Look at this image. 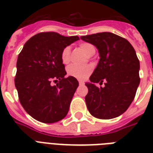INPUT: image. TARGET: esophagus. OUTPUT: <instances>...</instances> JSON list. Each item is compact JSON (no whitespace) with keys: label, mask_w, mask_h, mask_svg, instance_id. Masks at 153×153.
Wrapping results in <instances>:
<instances>
[{"label":"esophagus","mask_w":153,"mask_h":153,"mask_svg":"<svg viewBox=\"0 0 153 153\" xmlns=\"http://www.w3.org/2000/svg\"><path fill=\"white\" fill-rule=\"evenodd\" d=\"M79 85H84V84H85V82H84L83 81H79Z\"/></svg>","instance_id":"1"}]
</instances>
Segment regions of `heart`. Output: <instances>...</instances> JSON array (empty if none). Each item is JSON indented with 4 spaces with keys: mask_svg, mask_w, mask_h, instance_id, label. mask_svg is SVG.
Segmentation results:
<instances>
[{
    "mask_svg": "<svg viewBox=\"0 0 153 153\" xmlns=\"http://www.w3.org/2000/svg\"><path fill=\"white\" fill-rule=\"evenodd\" d=\"M79 48L88 57H91L95 53V48L94 45L89 43H82L80 44ZM70 54H71V49L69 47H66L62 49L61 52V59L63 63H67L70 61ZM92 71H93V67L91 65H86L85 67H78L75 65H71L67 69L68 75L80 80L86 79L91 74Z\"/></svg>",
    "mask_w": 153,
    "mask_h": 153,
    "instance_id": "1",
    "label": "heart"
}]
</instances>
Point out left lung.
Masks as SVG:
<instances>
[{
  "label": "left lung",
  "mask_w": 153,
  "mask_h": 153,
  "mask_svg": "<svg viewBox=\"0 0 153 153\" xmlns=\"http://www.w3.org/2000/svg\"><path fill=\"white\" fill-rule=\"evenodd\" d=\"M99 52L98 66L86 82V106L92 116L112 119L125 113L135 98L140 84V62L136 51L125 38L111 32L82 36ZM105 86L98 88L96 83Z\"/></svg>",
  "instance_id": "left-lung-1"
}]
</instances>
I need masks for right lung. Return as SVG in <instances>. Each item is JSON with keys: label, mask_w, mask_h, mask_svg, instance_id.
<instances>
[{"label": "right lung", "mask_w": 153, "mask_h": 153, "mask_svg": "<svg viewBox=\"0 0 153 153\" xmlns=\"http://www.w3.org/2000/svg\"><path fill=\"white\" fill-rule=\"evenodd\" d=\"M77 36L41 32L30 38L18 55L15 86L20 104L30 116L43 123H54L67 116L79 82L67 72L62 49L79 40ZM52 81H58L55 86Z\"/></svg>", "instance_id": "1"}]
</instances>
